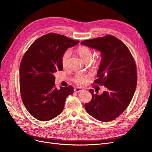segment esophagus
Here are the masks:
<instances>
[{"label":"esophagus","mask_w":152,"mask_h":152,"mask_svg":"<svg viewBox=\"0 0 152 152\" xmlns=\"http://www.w3.org/2000/svg\"><path fill=\"white\" fill-rule=\"evenodd\" d=\"M84 89H83V88H82V87H76V88H75V89H74V91H75V92H77V93H80V92H82V91H83Z\"/></svg>","instance_id":"1"}]
</instances>
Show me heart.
<instances>
[{"label":"heart","instance_id":"1","mask_svg":"<svg viewBox=\"0 0 152 152\" xmlns=\"http://www.w3.org/2000/svg\"><path fill=\"white\" fill-rule=\"evenodd\" d=\"M78 53H79L80 56L83 59L84 61L86 60V59H91L92 58L91 50L86 46H80L79 48H78ZM70 54H71V53L70 50H66V51H65L63 54V56L61 57V64L64 67L68 65V59L70 58ZM100 63H101V59H99L96 63V66H99ZM74 81L78 84L83 85L87 81L86 77L84 75L79 74L75 76Z\"/></svg>","mask_w":152,"mask_h":152}]
</instances>
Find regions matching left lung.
<instances>
[{"instance_id": "8db88e82", "label": "left lung", "mask_w": 152, "mask_h": 152, "mask_svg": "<svg viewBox=\"0 0 152 152\" xmlns=\"http://www.w3.org/2000/svg\"><path fill=\"white\" fill-rule=\"evenodd\" d=\"M81 44L100 51L102 60L94 83L107 89L100 95L90 89L92 99L84 104L85 109L98 121H113L127 108L134 96L137 84L134 59L126 45L110 35L86 40Z\"/></svg>"}]
</instances>
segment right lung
<instances>
[{"mask_svg":"<svg viewBox=\"0 0 152 152\" xmlns=\"http://www.w3.org/2000/svg\"><path fill=\"white\" fill-rule=\"evenodd\" d=\"M79 42L67 37L50 33L37 39L26 50L20 63V93L25 108L34 118L48 121L63 110L72 86L55 87L56 71H61V57L65 50Z\"/></svg>","mask_w":152,"mask_h":152,"instance_id":"obj_1","label":"right lung"}]
</instances>
